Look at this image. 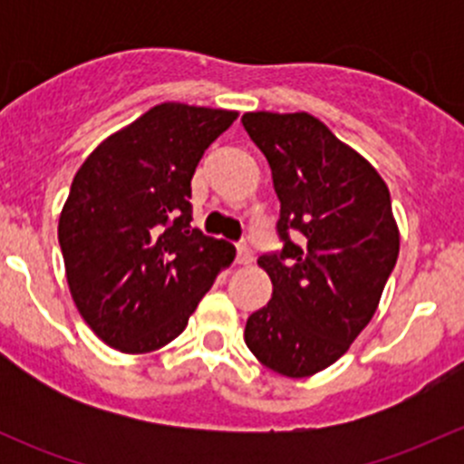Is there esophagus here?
Listing matches in <instances>:
<instances>
[{
	"label": "esophagus",
	"mask_w": 464,
	"mask_h": 464,
	"mask_svg": "<svg viewBox=\"0 0 464 464\" xmlns=\"http://www.w3.org/2000/svg\"><path fill=\"white\" fill-rule=\"evenodd\" d=\"M251 260H254V254H251L249 246L237 245V249H236V262H237V265H249Z\"/></svg>",
	"instance_id": "esophagus-1"
}]
</instances>
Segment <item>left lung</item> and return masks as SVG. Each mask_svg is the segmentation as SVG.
I'll return each instance as SVG.
<instances>
[{"label":"left lung","instance_id":"left-lung-1","mask_svg":"<svg viewBox=\"0 0 464 464\" xmlns=\"http://www.w3.org/2000/svg\"><path fill=\"white\" fill-rule=\"evenodd\" d=\"M242 125L271 168L283 245L258 258L274 292L246 319L245 341L269 371L310 377L375 314L400 254L391 193L366 159L305 111H249Z\"/></svg>","mask_w":464,"mask_h":464}]
</instances>
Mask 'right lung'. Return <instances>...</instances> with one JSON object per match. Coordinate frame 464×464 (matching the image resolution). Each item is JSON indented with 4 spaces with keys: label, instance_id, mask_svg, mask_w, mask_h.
<instances>
[{
    "label": "right lung",
    "instance_id": "add662e5",
    "mask_svg": "<svg viewBox=\"0 0 464 464\" xmlns=\"http://www.w3.org/2000/svg\"><path fill=\"white\" fill-rule=\"evenodd\" d=\"M236 111L163 102L85 159L58 240L73 303L111 348L143 354L184 332L236 249L190 227V179Z\"/></svg>",
    "mask_w": 464,
    "mask_h": 464
}]
</instances>
